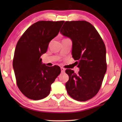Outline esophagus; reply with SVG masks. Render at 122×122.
<instances>
[{"label":"esophagus","mask_w":122,"mask_h":122,"mask_svg":"<svg viewBox=\"0 0 122 122\" xmlns=\"http://www.w3.org/2000/svg\"><path fill=\"white\" fill-rule=\"evenodd\" d=\"M61 73H64L65 72V69L63 68H61Z\"/></svg>","instance_id":"34e87169"}]
</instances>
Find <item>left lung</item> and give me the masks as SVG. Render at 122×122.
I'll use <instances>...</instances> for the list:
<instances>
[{"mask_svg": "<svg viewBox=\"0 0 122 122\" xmlns=\"http://www.w3.org/2000/svg\"><path fill=\"white\" fill-rule=\"evenodd\" d=\"M60 32L72 41V57L79 68L78 74L66 71L69 78L66 91L76 101H88L98 93L106 73V46L96 28L86 21H66Z\"/></svg>", "mask_w": 122, "mask_h": 122, "instance_id": "8db88e82", "label": "left lung"}]
</instances>
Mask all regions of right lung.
Returning a JSON list of instances; mask_svg holds the SVG:
<instances>
[{
  "label": "right lung",
  "instance_id": "1",
  "mask_svg": "<svg viewBox=\"0 0 122 122\" xmlns=\"http://www.w3.org/2000/svg\"><path fill=\"white\" fill-rule=\"evenodd\" d=\"M64 21H39L22 35L14 51L13 66L21 92L33 100L47 97L51 85L61 72L59 66L43 64L41 56L46 52L50 41L58 34Z\"/></svg>",
  "mask_w": 122,
  "mask_h": 122
}]
</instances>
